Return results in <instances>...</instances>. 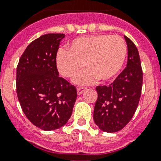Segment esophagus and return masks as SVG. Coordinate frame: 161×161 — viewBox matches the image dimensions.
I'll list each match as a JSON object with an SVG mask.
<instances>
[{"label":"esophagus","instance_id":"esophagus-1","mask_svg":"<svg viewBox=\"0 0 161 161\" xmlns=\"http://www.w3.org/2000/svg\"><path fill=\"white\" fill-rule=\"evenodd\" d=\"M86 88H85V87H79V88H77L78 95H79V96L82 95V92H83L84 91L86 90Z\"/></svg>","mask_w":161,"mask_h":161}]
</instances>
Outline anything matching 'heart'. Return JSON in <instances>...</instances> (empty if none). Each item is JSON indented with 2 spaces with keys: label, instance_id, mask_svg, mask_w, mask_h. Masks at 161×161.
I'll list each match as a JSON object with an SVG mask.
<instances>
[{
  "label": "heart",
  "instance_id": "heart-1",
  "mask_svg": "<svg viewBox=\"0 0 161 161\" xmlns=\"http://www.w3.org/2000/svg\"><path fill=\"white\" fill-rule=\"evenodd\" d=\"M127 56V47L118 36L98 35L75 39L67 47L57 53L55 63L58 72L65 78L76 75L73 82L89 85L96 79L100 82L111 80L122 69Z\"/></svg>",
  "mask_w": 161,
  "mask_h": 161
}]
</instances>
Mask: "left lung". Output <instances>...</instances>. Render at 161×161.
<instances>
[{
	"instance_id": "obj_1",
	"label": "left lung",
	"mask_w": 161,
	"mask_h": 161,
	"mask_svg": "<svg viewBox=\"0 0 161 161\" xmlns=\"http://www.w3.org/2000/svg\"><path fill=\"white\" fill-rule=\"evenodd\" d=\"M128 47L126 68L113 83L96 88L98 98L94 107L93 120L100 130L116 132L122 129L136 111L142 86V71L136 45L125 36Z\"/></svg>"
}]
</instances>
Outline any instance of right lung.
I'll list each match as a JSON object with an SVG mask.
<instances>
[{
  "instance_id": "1",
  "label": "right lung",
  "mask_w": 161,
  "mask_h": 161,
  "mask_svg": "<svg viewBox=\"0 0 161 161\" xmlns=\"http://www.w3.org/2000/svg\"><path fill=\"white\" fill-rule=\"evenodd\" d=\"M64 34L49 33L32 41L25 50L16 71V91L26 118L44 131L68 122L77 97L74 86L59 77L55 58Z\"/></svg>"
}]
</instances>
